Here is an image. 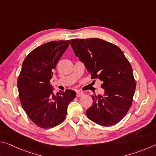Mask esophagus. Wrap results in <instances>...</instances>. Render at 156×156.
I'll return each instance as SVG.
<instances>
[{
  "label": "esophagus",
  "mask_w": 156,
  "mask_h": 156,
  "mask_svg": "<svg viewBox=\"0 0 156 156\" xmlns=\"http://www.w3.org/2000/svg\"><path fill=\"white\" fill-rule=\"evenodd\" d=\"M83 95H84L83 92H81V91H76V96H77V97H81V96H83Z\"/></svg>",
  "instance_id": "obj_1"
}]
</instances>
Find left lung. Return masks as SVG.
<instances>
[{"instance_id":"1","label":"left lung","mask_w":156,"mask_h":156,"mask_svg":"<svg viewBox=\"0 0 156 156\" xmlns=\"http://www.w3.org/2000/svg\"><path fill=\"white\" fill-rule=\"evenodd\" d=\"M70 44L91 78H98L105 89L103 95L91 96L93 105L87 115L98 125H115L133 102L136 81L130 62L119 47L102 39H72Z\"/></svg>"}]
</instances>
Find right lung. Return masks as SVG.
I'll use <instances>...</instances> for the list:
<instances>
[{
  "instance_id": "right-lung-1",
  "label": "right lung",
  "mask_w": 156,
  "mask_h": 156,
  "mask_svg": "<svg viewBox=\"0 0 156 156\" xmlns=\"http://www.w3.org/2000/svg\"><path fill=\"white\" fill-rule=\"evenodd\" d=\"M69 41H51L36 47L23 62L18 78L19 99L30 119L41 128L54 127L65 119L67 107L76 93L67 89L53 93L50 80Z\"/></svg>"
}]
</instances>
